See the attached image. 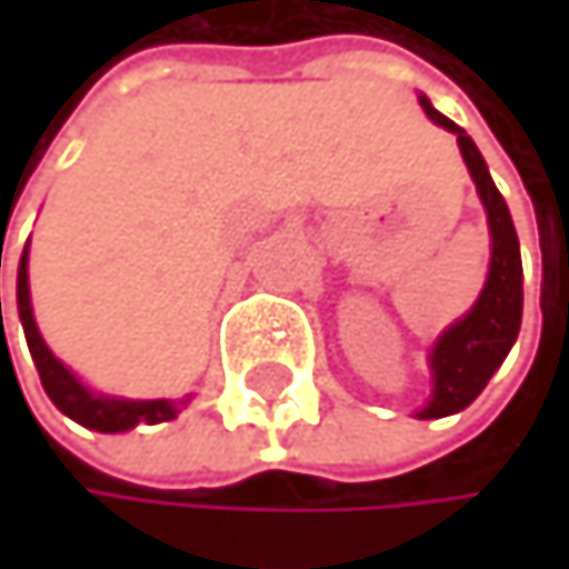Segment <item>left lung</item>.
<instances>
[{"mask_svg":"<svg viewBox=\"0 0 569 569\" xmlns=\"http://www.w3.org/2000/svg\"><path fill=\"white\" fill-rule=\"evenodd\" d=\"M420 104L437 126L457 136V146H461V157L478 183L481 204L488 211V228H491V266H488L485 290L478 303L471 307V313L457 320L430 355L433 399L420 409V417L440 420L471 406L488 386V379L495 376V368L506 361L509 348L516 345L519 323H522V259H519V238H516L509 204L491 183V173L481 160L478 146L461 126H453L447 116H440L423 94H420Z\"/></svg>","mask_w":569,"mask_h":569,"instance_id":"8db88e82","label":"left lung"}]
</instances>
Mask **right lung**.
<instances>
[{"mask_svg":"<svg viewBox=\"0 0 569 569\" xmlns=\"http://www.w3.org/2000/svg\"><path fill=\"white\" fill-rule=\"evenodd\" d=\"M30 249V242H27ZM27 249H23V259H19V279H16V303H19V317H23V331H27V345H30V355L37 361V371H40V382L47 389V396L53 399V406L60 412H68L71 420H78L81 427L88 430H101V433H119V430H132L136 423H167L173 420L180 402H170V399H104V396H91L68 368H63L53 351L43 345L37 323H33V307H30V276H27ZM0 320H2V303H0Z\"/></svg>","mask_w":569,"mask_h":569,"instance_id":"add662e5","label":"right lung"}]
</instances>
